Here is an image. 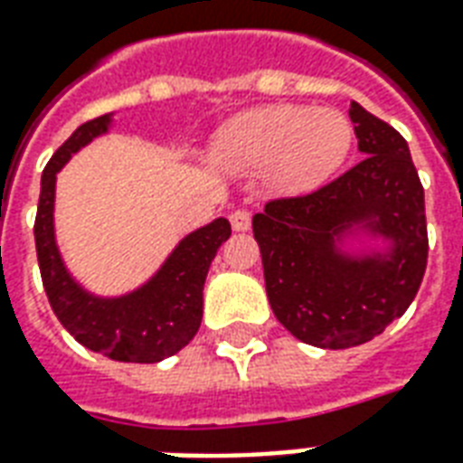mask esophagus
Listing matches in <instances>:
<instances>
[{
    "mask_svg": "<svg viewBox=\"0 0 463 463\" xmlns=\"http://www.w3.org/2000/svg\"><path fill=\"white\" fill-rule=\"evenodd\" d=\"M250 221H252V215H250V211H245V208H241V211L231 213V225L235 232L250 231Z\"/></svg>",
    "mask_w": 463,
    "mask_h": 463,
    "instance_id": "esophagus-1",
    "label": "esophagus"
}]
</instances>
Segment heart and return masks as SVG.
Masks as SVG:
<instances>
[{"label":"heart","instance_id":"heart-1","mask_svg":"<svg viewBox=\"0 0 463 463\" xmlns=\"http://www.w3.org/2000/svg\"><path fill=\"white\" fill-rule=\"evenodd\" d=\"M354 127L338 109L301 105H262L228 119L211 142L213 159L225 169L269 166V184L282 194H304L344 164Z\"/></svg>","mask_w":463,"mask_h":463}]
</instances>
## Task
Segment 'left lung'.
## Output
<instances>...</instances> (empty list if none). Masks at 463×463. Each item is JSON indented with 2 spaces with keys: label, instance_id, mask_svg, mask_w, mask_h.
Returning a JSON list of instances; mask_svg holds the SVG:
<instances>
[{
  "label": "left lung",
  "instance_id": "left-lung-1",
  "mask_svg": "<svg viewBox=\"0 0 463 463\" xmlns=\"http://www.w3.org/2000/svg\"><path fill=\"white\" fill-rule=\"evenodd\" d=\"M363 159L309 196L252 215L277 321L318 348L371 341L412 304L427 267L424 188L405 137L351 102Z\"/></svg>",
  "mask_w": 463,
  "mask_h": 463
}]
</instances>
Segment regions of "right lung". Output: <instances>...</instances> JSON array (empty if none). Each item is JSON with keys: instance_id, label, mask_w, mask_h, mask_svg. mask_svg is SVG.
Listing matches in <instances>:
<instances>
[{"instance_id": "1", "label": "right lung", "mask_w": 463, "mask_h": 463, "mask_svg": "<svg viewBox=\"0 0 463 463\" xmlns=\"http://www.w3.org/2000/svg\"><path fill=\"white\" fill-rule=\"evenodd\" d=\"M112 122L115 115L109 112L78 127L43 169L33 222L41 279L51 309L78 344L119 363H159L196 336L203 317L205 275L218 248L231 238V222L215 218L184 235L162 267L132 292L100 297L85 289L58 250L56 179L75 152L108 135Z\"/></svg>"}]
</instances>
